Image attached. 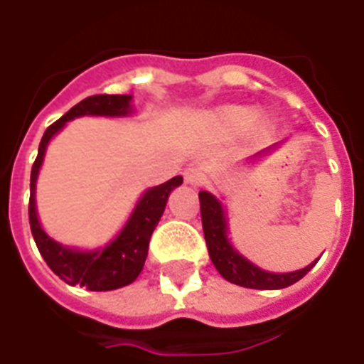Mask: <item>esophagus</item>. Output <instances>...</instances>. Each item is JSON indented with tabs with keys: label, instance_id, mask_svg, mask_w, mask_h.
<instances>
[{
	"label": "esophagus",
	"instance_id": "obj_1",
	"mask_svg": "<svg viewBox=\"0 0 364 364\" xmlns=\"http://www.w3.org/2000/svg\"><path fill=\"white\" fill-rule=\"evenodd\" d=\"M183 177H185V181L188 183V185H202V183L205 181V176L204 171L198 170L196 166H193V168H187V170L183 171Z\"/></svg>",
	"mask_w": 364,
	"mask_h": 364
}]
</instances>
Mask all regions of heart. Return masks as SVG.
<instances>
[{"label":"heart","mask_w":364,"mask_h":364,"mask_svg":"<svg viewBox=\"0 0 364 364\" xmlns=\"http://www.w3.org/2000/svg\"><path fill=\"white\" fill-rule=\"evenodd\" d=\"M255 118V111L251 107H243V105H228L223 107L221 111H217L215 122L221 126L225 132L236 134V132L245 130ZM255 128L259 132H264L270 128V121L266 117H257L253 123Z\"/></svg>","instance_id":"1"}]
</instances>
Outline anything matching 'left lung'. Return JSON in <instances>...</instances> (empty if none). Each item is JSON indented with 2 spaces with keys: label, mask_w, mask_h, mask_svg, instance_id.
<instances>
[{
  "label": "left lung",
  "mask_w": 364,
  "mask_h": 364,
  "mask_svg": "<svg viewBox=\"0 0 364 364\" xmlns=\"http://www.w3.org/2000/svg\"><path fill=\"white\" fill-rule=\"evenodd\" d=\"M200 198V215H202V228H204V238L208 243V251H210L211 262L215 264L227 282L236 283L240 287L247 289H283L293 285L299 279L308 274V272L316 266L311 262L302 270L291 272V274H270L257 268L245 260L242 255H238L232 249V245L227 240V219H225V211L215 196L210 193L198 194Z\"/></svg>",
  "instance_id": "1"
}]
</instances>
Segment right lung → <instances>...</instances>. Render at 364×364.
Segmentation results:
<instances>
[{"instance_id":"1","label":"right lung","mask_w":364,"mask_h":364,"mask_svg":"<svg viewBox=\"0 0 364 364\" xmlns=\"http://www.w3.org/2000/svg\"><path fill=\"white\" fill-rule=\"evenodd\" d=\"M132 96L126 94H96L88 96L77 105H73L64 117L48 126L39 143V153L31 166L30 177V204H28V215H30V228L36 240L39 253L48 264V268L64 279L68 285H81L88 291H113V289L124 287L139 276L143 270L145 259H147L149 240L153 236L154 227L159 225L160 217L164 213L168 196L176 187L183 183L181 176H176L170 181L162 183L159 187L149 188L143 194L139 204L132 213L130 221L126 223L122 232L102 251H71L62 247L60 243L53 242L39 227L36 213V181L39 168H41L45 149L48 139L56 134L68 121L81 115H126L130 111Z\"/></svg>"}]
</instances>
